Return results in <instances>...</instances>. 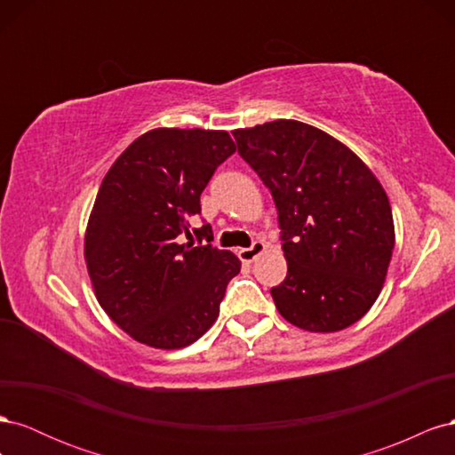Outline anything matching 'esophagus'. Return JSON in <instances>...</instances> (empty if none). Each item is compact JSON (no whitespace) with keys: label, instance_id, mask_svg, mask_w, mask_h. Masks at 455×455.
Masks as SVG:
<instances>
[{"label":"esophagus","instance_id":"1","mask_svg":"<svg viewBox=\"0 0 455 455\" xmlns=\"http://www.w3.org/2000/svg\"><path fill=\"white\" fill-rule=\"evenodd\" d=\"M267 249V244L264 241H254L252 246H249V249H241L239 251V258L241 261H244V264H252V261L259 256L264 254Z\"/></svg>","mask_w":455,"mask_h":455}]
</instances>
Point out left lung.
Here are the masks:
<instances>
[{
	"label": "left lung",
	"instance_id": "left-lung-1",
	"mask_svg": "<svg viewBox=\"0 0 455 455\" xmlns=\"http://www.w3.org/2000/svg\"><path fill=\"white\" fill-rule=\"evenodd\" d=\"M239 156L279 212L288 264L271 288L284 319L309 332H338L378 299L395 249L387 194L353 151L324 131L277 119L233 131Z\"/></svg>",
	"mask_w": 455,
	"mask_h": 455
}]
</instances>
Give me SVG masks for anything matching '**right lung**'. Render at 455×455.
Segmentation results:
<instances>
[{
	"mask_svg": "<svg viewBox=\"0 0 455 455\" xmlns=\"http://www.w3.org/2000/svg\"><path fill=\"white\" fill-rule=\"evenodd\" d=\"M233 151L226 131L154 129L104 176L85 231L87 271L102 309L136 341L182 349L218 319L241 261L209 244V224L194 229L196 244L189 220Z\"/></svg>",
	"mask_w": 455,
	"mask_h": 455,
	"instance_id": "1",
	"label": "right lung"
}]
</instances>
